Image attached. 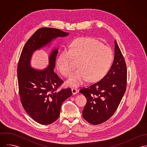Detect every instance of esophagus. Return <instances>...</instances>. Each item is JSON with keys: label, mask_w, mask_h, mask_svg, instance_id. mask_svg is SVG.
Instances as JSON below:
<instances>
[{"label": "esophagus", "mask_w": 147, "mask_h": 147, "mask_svg": "<svg viewBox=\"0 0 147 147\" xmlns=\"http://www.w3.org/2000/svg\"><path fill=\"white\" fill-rule=\"evenodd\" d=\"M72 92L73 94H75L76 93H77L78 92V90L75 88H72Z\"/></svg>", "instance_id": "1"}]
</instances>
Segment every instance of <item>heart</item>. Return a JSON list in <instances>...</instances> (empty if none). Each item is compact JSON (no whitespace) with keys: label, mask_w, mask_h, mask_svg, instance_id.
<instances>
[{"label":"heart","mask_w":147,"mask_h":147,"mask_svg":"<svg viewBox=\"0 0 147 147\" xmlns=\"http://www.w3.org/2000/svg\"><path fill=\"white\" fill-rule=\"evenodd\" d=\"M74 59L78 61L79 68L72 74L67 84L78 86L88 79L96 82L103 78L111 65L113 54L110 47L98 40L83 37L74 41L58 58L57 67L64 76H70L75 68Z\"/></svg>","instance_id":"b5f03b06"}]
</instances>
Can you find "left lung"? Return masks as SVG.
Wrapping results in <instances>:
<instances>
[{
    "label": "left lung",
    "instance_id": "obj_1",
    "mask_svg": "<svg viewBox=\"0 0 147 147\" xmlns=\"http://www.w3.org/2000/svg\"><path fill=\"white\" fill-rule=\"evenodd\" d=\"M114 50V62L107 74L101 80L80 90L86 98L83 117L92 125L101 124L110 118L126 92L127 66L115 40Z\"/></svg>",
    "mask_w": 147,
    "mask_h": 147
}]
</instances>
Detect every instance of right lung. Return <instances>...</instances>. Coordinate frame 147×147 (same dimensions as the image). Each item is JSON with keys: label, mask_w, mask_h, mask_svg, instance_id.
Segmentation results:
<instances>
[{"label": "right lung", "mask_w": 147, "mask_h": 147, "mask_svg": "<svg viewBox=\"0 0 147 147\" xmlns=\"http://www.w3.org/2000/svg\"><path fill=\"white\" fill-rule=\"evenodd\" d=\"M68 34L55 28H41L27 41L21 51L18 65L21 104L29 115L41 125H50L59 118L61 105L72 95V91L69 88L58 89L63 81L54 71L58 49L53 50L49 58V65L43 70L31 67V57L36 50Z\"/></svg>", "instance_id": "1"}]
</instances>
